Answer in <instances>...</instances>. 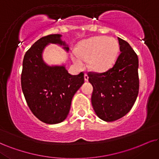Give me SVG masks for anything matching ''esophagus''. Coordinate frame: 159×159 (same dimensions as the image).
I'll use <instances>...</instances> for the list:
<instances>
[{
    "label": "esophagus",
    "mask_w": 159,
    "mask_h": 159,
    "mask_svg": "<svg viewBox=\"0 0 159 159\" xmlns=\"http://www.w3.org/2000/svg\"><path fill=\"white\" fill-rule=\"evenodd\" d=\"M84 78H85V81H88V80H89V76H88L87 74H85V75H84Z\"/></svg>",
    "instance_id": "obj_1"
}]
</instances>
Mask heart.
<instances>
[{
    "mask_svg": "<svg viewBox=\"0 0 159 159\" xmlns=\"http://www.w3.org/2000/svg\"><path fill=\"white\" fill-rule=\"evenodd\" d=\"M119 50V42L116 39L105 36L95 37L82 42L77 48V55L72 56L73 61L83 67V60H89L91 67L98 71L108 69L114 63Z\"/></svg>",
    "mask_w": 159,
    "mask_h": 159,
    "instance_id": "heart-1",
    "label": "heart"
}]
</instances>
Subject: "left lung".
Segmentation results:
<instances>
[{
	"instance_id": "left-lung-1",
	"label": "left lung",
	"mask_w": 159,
	"mask_h": 159,
	"mask_svg": "<svg viewBox=\"0 0 159 159\" xmlns=\"http://www.w3.org/2000/svg\"><path fill=\"white\" fill-rule=\"evenodd\" d=\"M120 54L112 68L102 73L90 71L93 85L91 103L99 118L113 121L127 114L134 106L139 89V59L126 41L119 38Z\"/></svg>"
}]
</instances>
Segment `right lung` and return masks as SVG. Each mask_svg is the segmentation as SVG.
<instances>
[{"mask_svg":"<svg viewBox=\"0 0 159 159\" xmlns=\"http://www.w3.org/2000/svg\"><path fill=\"white\" fill-rule=\"evenodd\" d=\"M60 34L43 37L25 52L21 73V88L33 114L46 124H57L69 113L72 98L84 83V73L71 75L64 66H48L42 52L48 43L66 46ZM68 50V47H64Z\"/></svg>","mask_w":159,"mask_h":159,"instance_id":"obj_1","label":"right lung"}]
</instances>
